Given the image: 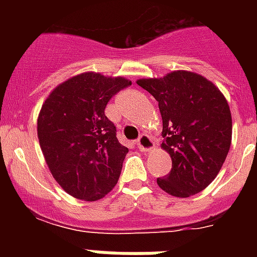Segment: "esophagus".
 Here are the masks:
<instances>
[{
  "mask_svg": "<svg viewBox=\"0 0 257 257\" xmlns=\"http://www.w3.org/2000/svg\"><path fill=\"white\" fill-rule=\"evenodd\" d=\"M136 144L137 148L140 149L141 152H149V151L155 149V143H153V140L148 135H141Z\"/></svg>",
  "mask_w": 257,
  "mask_h": 257,
  "instance_id": "1",
  "label": "esophagus"
}]
</instances>
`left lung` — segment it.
Masks as SVG:
<instances>
[{
	"mask_svg": "<svg viewBox=\"0 0 257 257\" xmlns=\"http://www.w3.org/2000/svg\"><path fill=\"white\" fill-rule=\"evenodd\" d=\"M159 102L161 148L169 153L172 169L159 187L176 197L199 193L215 180L232 140L228 102L215 84L193 72L176 70L163 78L137 80Z\"/></svg>",
	"mask_w": 257,
	"mask_h": 257,
	"instance_id": "8db88e82",
	"label": "left lung"
}]
</instances>
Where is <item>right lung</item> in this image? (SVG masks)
I'll return each mask as SVG.
<instances>
[{
	"label": "right lung",
	"instance_id": "add662e5",
	"mask_svg": "<svg viewBox=\"0 0 257 257\" xmlns=\"http://www.w3.org/2000/svg\"><path fill=\"white\" fill-rule=\"evenodd\" d=\"M131 84L88 72L60 84L42 104L40 147L54 180L76 199H102L118 181L128 148L117 140L105 106Z\"/></svg>",
	"mask_w": 257,
	"mask_h": 257
}]
</instances>
